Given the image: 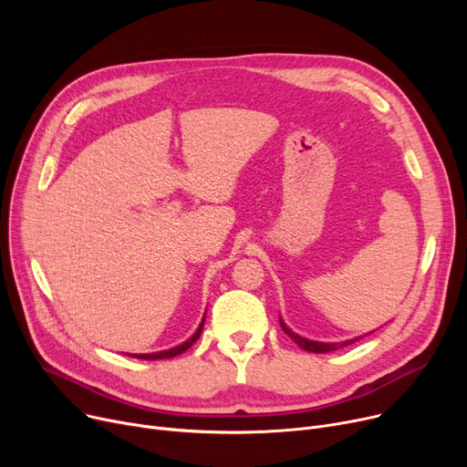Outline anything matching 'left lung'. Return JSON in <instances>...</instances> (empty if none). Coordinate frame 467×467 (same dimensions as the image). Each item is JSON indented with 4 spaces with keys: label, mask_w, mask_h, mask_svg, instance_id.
I'll return each mask as SVG.
<instances>
[{
    "label": "left lung",
    "mask_w": 467,
    "mask_h": 467,
    "mask_svg": "<svg viewBox=\"0 0 467 467\" xmlns=\"http://www.w3.org/2000/svg\"><path fill=\"white\" fill-rule=\"evenodd\" d=\"M280 326H282L284 333H285L293 342H296L297 347H301V348L306 350V352H314V354H326V352H333V350H338V348H345V347L352 345L354 340H358V338H352V340H345V342H317V340H308V338H305V337H301V335H297V333H293V331L282 322V317H280Z\"/></svg>",
    "instance_id": "obj_1"
}]
</instances>
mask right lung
<instances>
[{
    "instance_id": "obj_1",
    "label": "right lung",
    "mask_w": 467,
    "mask_h": 467,
    "mask_svg": "<svg viewBox=\"0 0 467 467\" xmlns=\"http://www.w3.org/2000/svg\"><path fill=\"white\" fill-rule=\"evenodd\" d=\"M204 317H206V314H204ZM204 317H202V322H201V326H199V329L194 331V335L191 337V338H187L185 342H182L180 347H174V348H170V350H162V352H153V354H130L132 358H140V359H166V358H174V356H180V354H183L187 348H191L194 342H196V338L201 337V333H202V327H204Z\"/></svg>"
}]
</instances>
